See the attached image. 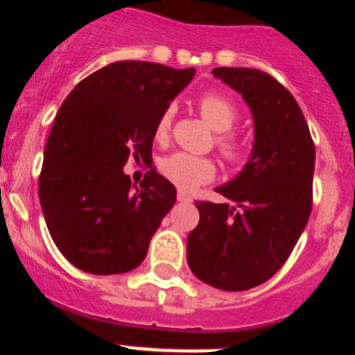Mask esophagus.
<instances>
[{"label": "esophagus", "instance_id": "1", "mask_svg": "<svg viewBox=\"0 0 355 355\" xmlns=\"http://www.w3.org/2000/svg\"><path fill=\"white\" fill-rule=\"evenodd\" d=\"M178 200H180V202H192V197L188 196L187 192H183V190H180V192H178Z\"/></svg>", "mask_w": 355, "mask_h": 355}]
</instances>
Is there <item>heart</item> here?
<instances>
[{
	"instance_id": "b5f03b06",
	"label": "heart",
	"mask_w": 355,
	"mask_h": 355,
	"mask_svg": "<svg viewBox=\"0 0 355 355\" xmlns=\"http://www.w3.org/2000/svg\"><path fill=\"white\" fill-rule=\"evenodd\" d=\"M199 112L202 115L208 126L216 133H222L218 137V147L224 153L225 158L238 159L241 156V146L238 140L233 137L225 135L233 128V124L238 119L236 106L229 101L227 97L220 96V94H206L197 103ZM172 108H167L159 115L158 122L155 126V139L158 142L167 140L168 133H171L172 124ZM159 172H162L168 181L180 187L181 190H196L199 184L208 183L215 178V163L205 156H193L190 153H172V155L165 156L159 159Z\"/></svg>"
}]
</instances>
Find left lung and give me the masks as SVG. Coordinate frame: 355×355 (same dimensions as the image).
<instances>
[{"instance_id":"1","label":"left lung","mask_w":355,"mask_h":355,"mask_svg":"<svg viewBox=\"0 0 355 355\" xmlns=\"http://www.w3.org/2000/svg\"><path fill=\"white\" fill-rule=\"evenodd\" d=\"M254 122L250 156L215 190L229 202H197L199 224L188 234L187 259L202 283L224 291L259 286L284 265L306 229L313 205L315 144L295 97L270 74L216 67Z\"/></svg>"}]
</instances>
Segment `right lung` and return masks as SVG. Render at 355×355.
Returning a JSON list of instances; mask_svg holds the SVG:
<instances>
[{
  "instance_id": "1",
  "label": "right lung",
  "mask_w": 355,
  "mask_h": 355,
  "mask_svg": "<svg viewBox=\"0 0 355 355\" xmlns=\"http://www.w3.org/2000/svg\"><path fill=\"white\" fill-rule=\"evenodd\" d=\"M193 74L192 67L115 62L62 103L44 149L39 197L55 245L80 270L124 274L146 258L175 188L155 168L131 184L124 165L153 162L156 122Z\"/></svg>"
}]
</instances>
